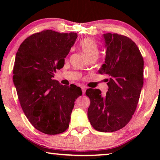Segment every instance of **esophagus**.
<instances>
[{"label":"esophagus","mask_w":160,"mask_h":160,"mask_svg":"<svg viewBox=\"0 0 160 160\" xmlns=\"http://www.w3.org/2000/svg\"><path fill=\"white\" fill-rule=\"evenodd\" d=\"M82 88V94H85V91H86V88H85V86H82V88Z\"/></svg>","instance_id":"34e87169"}]
</instances>
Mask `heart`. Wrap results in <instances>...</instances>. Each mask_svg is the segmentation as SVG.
Returning <instances> with one entry per match:
<instances>
[{
	"label": "heart",
	"mask_w": 160,
	"mask_h": 160,
	"mask_svg": "<svg viewBox=\"0 0 160 160\" xmlns=\"http://www.w3.org/2000/svg\"><path fill=\"white\" fill-rule=\"evenodd\" d=\"M80 47L83 53L88 59L93 56L97 57L98 56V46H97L96 42L93 39H90V38L82 39L80 42Z\"/></svg>",
	"instance_id": "b5f03b06"
}]
</instances>
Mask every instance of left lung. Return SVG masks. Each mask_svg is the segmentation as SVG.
<instances>
[{
	"mask_svg": "<svg viewBox=\"0 0 160 160\" xmlns=\"http://www.w3.org/2000/svg\"><path fill=\"white\" fill-rule=\"evenodd\" d=\"M106 48L104 63L99 70L109 76L104 96L98 89H88L90 99L89 121L100 132H114L123 128L132 118L143 86L144 61L139 48L128 37L103 34Z\"/></svg>",
	"mask_w": 160,
	"mask_h": 160,
	"instance_id": "obj_1",
	"label": "left lung"
}]
</instances>
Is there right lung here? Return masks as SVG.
Returning a JSON list of instances; mask_svg holds the SVG:
<instances>
[{"label":"right lung","mask_w":160,"mask_h":160,"mask_svg":"<svg viewBox=\"0 0 160 160\" xmlns=\"http://www.w3.org/2000/svg\"><path fill=\"white\" fill-rule=\"evenodd\" d=\"M77 33L44 30L25 39L16 53L13 82L29 122L38 131L56 135L68 128L75 101L82 90L53 80L63 68Z\"/></svg>","instance_id":"add662e5"}]
</instances>
